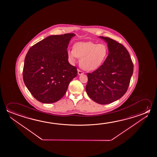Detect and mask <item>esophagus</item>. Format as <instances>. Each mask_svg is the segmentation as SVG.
<instances>
[{
	"instance_id": "obj_1",
	"label": "esophagus",
	"mask_w": 157,
	"mask_h": 157,
	"mask_svg": "<svg viewBox=\"0 0 157 157\" xmlns=\"http://www.w3.org/2000/svg\"><path fill=\"white\" fill-rule=\"evenodd\" d=\"M84 73L82 71H80L79 70H78V74L79 75H82Z\"/></svg>"
}]
</instances>
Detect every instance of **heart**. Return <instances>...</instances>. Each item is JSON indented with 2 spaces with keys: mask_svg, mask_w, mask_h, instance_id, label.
<instances>
[{
  "mask_svg": "<svg viewBox=\"0 0 157 157\" xmlns=\"http://www.w3.org/2000/svg\"><path fill=\"white\" fill-rule=\"evenodd\" d=\"M108 53V48L105 44L88 41L75 43L73 50L68 51L67 55L73 62H75L77 57L80 58L79 64L82 68L91 71L98 69L103 64Z\"/></svg>",
  "mask_w": 157,
  "mask_h": 157,
  "instance_id": "b5f03b06",
  "label": "heart"
}]
</instances>
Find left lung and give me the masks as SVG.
<instances>
[{"instance_id":"8db88e82","label":"left lung","mask_w":157,"mask_h":157,"mask_svg":"<svg viewBox=\"0 0 157 157\" xmlns=\"http://www.w3.org/2000/svg\"><path fill=\"white\" fill-rule=\"evenodd\" d=\"M100 38L107 43L109 54L100 67L87 73L86 91L96 103L106 105L118 100L126 93L134 64L128 51L122 44L108 37Z\"/></svg>"}]
</instances>
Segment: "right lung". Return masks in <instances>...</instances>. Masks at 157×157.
Wrapping results in <instances>:
<instances>
[{"label":"right lung","mask_w":157,"mask_h":157,"mask_svg":"<svg viewBox=\"0 0 157 157\" xmlns=\"http://www.w3.org/2000/svg\"><path fill=\"white\" fill-rule=\"evenodd\" d=\"M75 36H50L29 50L25 59L23 81L36 100L44 103L59 100L77 75V68L69 63L67 55L69 42Z\"/></svg>","instance_id":"1"}]
</instances>
